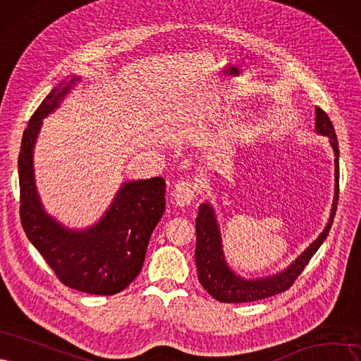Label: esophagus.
<instances>
[{"label": "esophagus", "mask_w": 361, "mask_h": 361, "mask_svg": "<svg viewBox=\"0 0 361 361\" xmlns=\"http://www.w3.org/2000/svg\"><path fill=\"white\" fill-rule=\"evenodd\" d=\"M196 193V185L189 181H181L176 185V189L172 192L173 202L178 207H188L192 204L193 197Z\"/></svg>", "instance_id": "34e87169"}]
</instances>
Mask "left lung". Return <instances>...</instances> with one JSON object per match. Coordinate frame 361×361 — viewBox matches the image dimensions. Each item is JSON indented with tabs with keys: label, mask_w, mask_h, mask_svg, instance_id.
I'll return each mask as SVG.
<instances>
[{
	"label": "left lung",
	"mask_w": 361,
	"mask_h": 361,
	"mask_svg": "<svg viewBox=\"0 0 361 361\" xmlns=\"http://www.w3.org/2000/svg\"><path fill=\"white\" fill-rule=\"evenodd\" d=\"M315 132L329 137L334 153V196L327 225L318 238L310 243V246L306 247L305 252L295 258V261L290 262L285 270L267 277L246 279L232 270L225 258L222 234H220V226L212 202L201 204L196 217L195 258L197 279H200L207 293L217 301H222V303H249V301H258L283 293L294 283L310 258L321 247L324 240L327 238L336 214L337 197H339V144H337L334 127L329 115L318 106L315 108Z\"/></svg>",
	"instance_id": "8db88e82"
}]
</instances>
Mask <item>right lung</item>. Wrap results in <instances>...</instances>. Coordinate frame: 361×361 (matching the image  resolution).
Masks as SVG:
<instances>
[{
    "instance_id": "add662e5",
    "label": "right lung",
    "mask_w": 361,
    "mask_h": 361,
    "mask_svg": "<svg viewBox=\"0 0 361 361\" xmlns=\"http://www.w3.org/2000/svg\"><path fill=\"white\" fill-rule=\"evenodd\" d=\"M80 76L61 80L32 114L22 136L18 160L20 224L28 240L60 281L76 290L114 295L141 271L151 234L165 212V180L124 181L99 222L67 228L44 210L34 177V147L43 118L52 114Z\"/></svg>"
}]
</instances>
